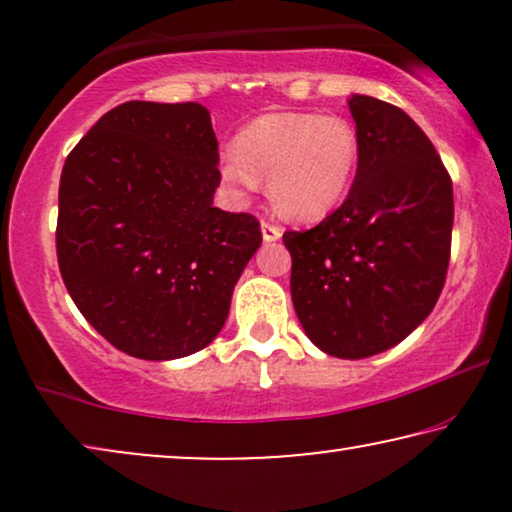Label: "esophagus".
Segmentation results:
<instances>
[{
	"label": "esophagus",
	"mask_w": 512,
	"mask_h": 512,
	"mask_svg": "<svg viewBox=\"0 0 512 512\" xmlns=\"http://www.w3.org/2000/svg\"><path fill=\"white\" fill-rule=\"evenodd\" d=\"M261 233H263V240L265 242H277L279 237H282L284 230L277 226V223L272 221H261Z\"/></svg>",
	"instance_id": "obj_1"
}]
</instances>
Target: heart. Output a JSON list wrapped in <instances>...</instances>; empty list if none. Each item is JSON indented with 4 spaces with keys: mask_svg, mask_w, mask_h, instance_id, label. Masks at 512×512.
<instances>
[{
    "mask_svg": "<svg viewBox=\"0 0 512 512\" xmlns=\"http://www.w3.org/2000/svg\"><path fill=\"white\" fill-rule=\"evenodd\" d=\"M359 165V137L342 116L282 111L251 121L237 144L219 153V181L228 200L244 202L268 177L272 205L310 221L345 200Z\"/></svg>",
    "mask_w": 512,
    "mask_h": 512,
    "instance_id": "heart-1",
    "label": "heart"
}]
</instances>
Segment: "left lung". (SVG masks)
<instances>
[{"mask_svg": "<svg viewBox=\"0 0 512 512\" xmlns=\"http://www.w3.org/2000/svg\"><path fill=\"white\" fill-rule=\"evenodd\" d=\"M359 165L347 200L319 226L286 230L291 298L321 352L366 359L408 338L443 291L452 181L422 128L394 104L347 100Z\"/></svg>", "mask_w": 512, "mask_h": 512, "instance_id": "1", "label": "left lung"}]
</instances>
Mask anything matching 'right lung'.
Returning a JSON list of instances; mask_svg holds the SVG:
<instances>
[{
	"instance_id": "obj_1",
	"label": "right lung",
	"mask_w": 512,
	"mask_h": 512,
	"mask_svg": "<svg viewBox=\"0 0 512 512\" xmlns=\"http://www.w3.org/2000/svg\"><path fill=\"white\" fill-rule=\"evenodd\" d=\"M219 142L198 102H125L62 167L58 265L88 324L121 352L172 361L205 349L261 226L214 207Z\"/></svg>"
}]
</instances>
